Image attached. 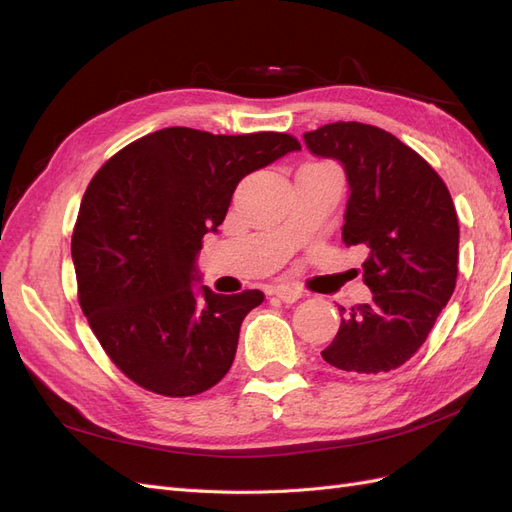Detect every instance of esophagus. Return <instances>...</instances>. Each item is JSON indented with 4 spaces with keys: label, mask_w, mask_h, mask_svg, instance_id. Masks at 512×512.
<instances>
[{
    "label": "esophagus",
    "mask_w": 512,
    "mask_h": 512,
    "mask_svg": "<svg viewBox=\"0 0 512 512\" xmlns=\"http://www.w3.org/2000/svg\"><path fill=\"white\" fill-rule=\"evenodd\" d=\"M273 294L284 303H297L303 297V292L299 288H294V286H277L273 290Z\"/></svg>",
    "instance_id": "obj_1"
}]
</instances>
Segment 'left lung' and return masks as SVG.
<instances>
[{
    "label": "left lung",
    "mask_w": 512,
    "mask_h": 512,
    "mask_svg": "<svg viewBox=\"0 0 512 512\" xmlns=\"http://www.w3.org/2000/svg\"><path fill=\"white\" fill-rule=\"evenodd\" d=\"M307 149L344 164L350 198L344 243L369 250L371 301L344 314L329 365L371 376L404 365L423 346L457 282L459 222L446 183L391 132L359 121L305 132Z\"/></svg>",
    "instance_id": "left-lung-1"
}]
</instances>
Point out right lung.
Wrapping results in <instances>:
<instances>
[{"label":"right lung","instance_id":"obj_1","mask_svg":"<svg viewBox=\"0 0 512 512\" xmlns=\"http://www.w3.org/2000/svg\"><path fill=\"white\" fill-rule=\"evenodd\" d=\"M299 149L284 132L164 128L117 151L91 179L72 232L79 303L132 382L192 397L228 374L241 322L265 294L200 286L196 297V256L239 181Z\"/></svg>","mask_w":512,"mask_h":512}]
</instances>
